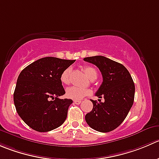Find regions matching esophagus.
Masks as SVG:
<instances>
[{
  "label": "esophagus",
  "mask_w": 159,
  "mask_h": 159,
  "mask_svg": "<svg viewBox=\"0 0 159 159\" xmlns=\"http://www.w3.org/2000/svg\"><path fill=\"white\" fill-rule=\"evenodd\" d=\"M74 102H75V104H77V105H79L80 103L81 102V100H74Z\"/></svg>",
  "instance_id": "obj_1"
}]
</instances>
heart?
Listing matches in <instances>:
<instances>
[{
	"mask_svg": "<svg viewBox=\"0 0 159 159\" xmlns=\"http://www.w3.org/2000/svg\"><path fill=\"white\" fill-rule=\"evenodd\" d=\"M84 71L85 75L89 77L90 79L97 77V71L94 67H91V66H85L84 67ZM70 72H71V68L68 67V68L65 69L64 71L62 72L61 75V81L64 84H68L70 82ZM90 94V91L89 89H83V88L77 87V86H71V87L67 88L66 90V95L67 98H72L75 100H78L82 98L83 97L86 96V95Z\"/></svg>",
	"mask_w": 159,
	"mask_h": 159,
	"instance_id": "heart-1",
	"label": "heart"
}]
</instances>
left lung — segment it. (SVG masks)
<instances>
[{"label":"left lung","instance_id":"obj_1","mask_svg":"<svg viewBox=\"0 0 159 159\" xmlns=\"http://www.w3.org/2000/svg\"><path fill=\"white\" fill-rule=\"evenodd\" d=\"M84 61L95 64L101 71L103 81L95 95L105 100H91L93 109L85 115V121L97 131H112L122 124L133 106L134 83L123 64L106 57H90Z\"/></svg>","mask_w":159,"mask_h":159}]
</instances>
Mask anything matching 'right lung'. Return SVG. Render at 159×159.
<instances>
[{
	"label": "right lung",
	"mask_w": 159,
	"mask_h": 159,
	"mask_svg": "<svg viewBox=\"0 0 159 159\" xmlns=\"http://www.w3.org/2000/svg\"><path fill=\"white\" fill-rule=\"evenodd\" d=\"M75 61L47 57L21 70L14 92V103L19 116L32 129L47 132L64 124L73 101L59 98L65 94L61 75Z\"/></svg>",
	"instance_id": "1"
}]
</instances>
